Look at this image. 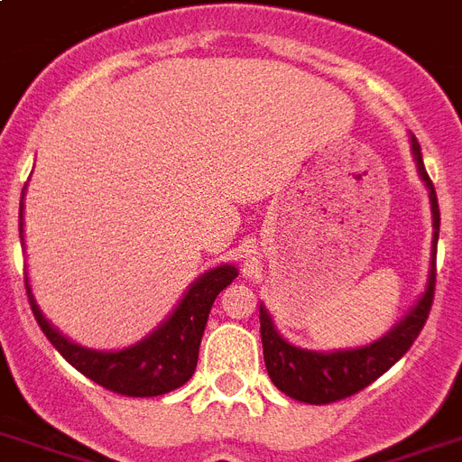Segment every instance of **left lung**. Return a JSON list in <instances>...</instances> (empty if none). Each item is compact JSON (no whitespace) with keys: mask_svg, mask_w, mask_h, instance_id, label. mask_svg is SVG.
Listing matches in <instances>:
<instances>
[{"mask_svg":"<svg viewBox=\"0 0 462 462\" xmlns=\"http://www.w3.org/2000/svg\"><path fill=\"white\" fill-rule=\"evenodd\" d=\"M413 158L418 165V174L430 190V203H432V262H430L428 288L415 302L409 314L392 328L390 333L383 335L380 340L359 349H340V352H309L291 345L281 337L273 326L272 316L259 304V333H262V346H264V364L272 383L283 394L292 396L304 403H333L356 394L377 377L387 373L403 354L409 352L415 337L420 335L422 326L428 321L430 309L434 300V281H437V240H439V203H437V190L430 179L425 162H422L420 143L411 136Z\"/></svg>","mask_w":462,"mask_h":462,"instance_id":"8db88e82","label":"left lung"}]
</instances>
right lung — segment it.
Masks as SVG:
<instances>
[{
  "label": "right lung",
  "mask_w": 462,
  "mask_h": 462,
  "mask_svg": "<svg viewBox=\"0 0 462 462\" xmlns=\"http://www.w3.org/2000/svg\"><path fill=\"white\" fill-rule=\"evenodd\" d=\"M18 217H21L23 240V200ZM236 276H238V269L234 264H222L205 272L190 283L181 302L158 330L120 352H97V349H87L70 342L44 319L34 302L28 278H25V291H28L30 307L42 333L47 335L60 356L75 365L82 375L116 394L160 396L189 383V377L196 371L198 349L203 340L209 309L215 304L217 295L226 285L234 283Z\"/></svg>",
  "instance_id": "1"
}]
</instances>
